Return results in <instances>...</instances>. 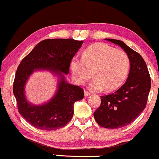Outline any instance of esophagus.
<instances>
[{"instance_id": "esophagus-1", "label": "esophagus", "mask_w": 159, "mask_h": 159, "mask_svg": "<svg viewBox=\"0 0 159 159\" xmlns=\"http://www.w3.org/2000/svg\"><path fill=\"white\" fill-rule=\"evenodd\" d=\"M84 96H85V97H88V96H89V95H90V93H89L88 91L84 90Z\"/></svg>"}]
</instances>
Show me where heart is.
<instances>
[{
    "label": "heart",
    "instance_id": "1",
    "mask_svg": "<svg viewBox=\"0 0 159 159\" xmlns=\"http://www.w3.org/2000/svg\"><path fill=\"white\" fill-rule=\"evenodd\" d=\"M130 70V60L125 52L104 43H97L83 52L82 59L74 58L70 62L73 79L79 84H84L92 77L89 84L94 91L106 89L114 91L124 84Z\"/></svg>",
    "mask_w": 159,
    "mask_h": 159
}]
</instances>
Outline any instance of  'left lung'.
<instances>
[{
    "label": "left lung",
    "instance_id": "left-lung-1",
    "mask_svg": "<svg viewBox=\"0 0 159 159\" xmlns=\"http://www.w3.org/2000/svg\"><path fill=\"white\" fill-rule=\"evenodd\" d=\"M118 45L129 56L130 70L127 81L116 92L101 96V104L94 112L100 126L108 129L125 127L138 118L146 106L151 90V78L144 59L125 43L105 39Z\"/></svg>",
    "mask_w": 159,
    "mask_h": 159
}]
</instances>
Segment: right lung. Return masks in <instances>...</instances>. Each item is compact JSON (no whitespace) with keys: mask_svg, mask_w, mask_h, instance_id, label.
I'll return each instance as SVG.
<instances>
[{"mask_svg":"<svg viewBox=\"0 0 159 159\" xmlns=\"http://www.w3.org/2000/svg\"><path fill=\"white\" fill-rule=\"evenodd\" d=\"M82 43L74 39H47L39 43L19 64L13 92L19 114L35 128L51 131L64 127L72 118L74 103L84 98L83 89L65 79L71 61ZM40 70L57 76V90L49 102L34 105L27 101L25 85L31 74Z\"/></svg>","mask_w":159,"mask_h":159,"instance_id":"1","label":"right lung"}]
</instances>
